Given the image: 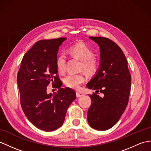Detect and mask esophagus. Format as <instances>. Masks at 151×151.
<instances>
[{
	"label": "esophagus",
	"instance_id": "esophagus-1",
	"mask_svg": "<svg viewBox=\"0 0 151 151\" xmlns=\"http://www.w3.org/2000/svg\"><path fill=\"white\" fill-rule=\"evenodd\" d=\"M84 95L83 93L79 92V91H76V96L78 97H83Z\"/></svg>",
	"mask_w": 151,
	"mask_h": 151
}]
</instances>
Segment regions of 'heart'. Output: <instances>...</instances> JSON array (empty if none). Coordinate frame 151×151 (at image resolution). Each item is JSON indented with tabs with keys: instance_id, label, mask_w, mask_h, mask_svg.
I'll use <instances>...</instances> for the list:
<instances>
[{
	"instance_id": "obj_1",
	"label": "heart",
	"mask_w": 151,
	"mask_h": 151,
	"mask_svg": "<svg viewBox=\"0 0 151 151\" xmlns=\"http://www.w3.org/2000/svg\"><path fill=\"white\" fill-rule=\"evenodd\" d=\"M68 52L72 56L81 60L80 70H83L88 76L95 74L98 70L99 61L97 58L93 55V51L86 44L80 42L76 43L69 47ZM56 67L59 73H64L67 67V58L65 55L61 54L58 55L55 61ZM84 81L83 73H70L63 79L65 86L72 89H78L81 84Z\"/></svg>"
}]
</instances>
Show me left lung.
<instances>
[{
    "label": "left lung",
    "instance_id": "left-lung-1",
    "mask_svg": "<svg viewBox=\"0 0 151 151\" xmlns=\"http://www.w3.org/2000/svg\"><path fill=\"white\" fill-rule=\"evenodd\" d=\"M90 38L100 47L101 64L97 74L86 84L96 93L90 95L91 104L87 119L92 128L105 131L115 126L127 107L131 78L126 58L116 43L105 37Z\"/></svg>",
    "mask_w": 151,
    "mask_h": 151
}]
</instances>
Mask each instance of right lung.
I'll return each instance as SVG.
<instances>
[{"instance_id": "1", "label": "right lung", "mask_w": 151, "mask_h": 151, "mask_svg": "<svg viewBox=\"0 0 151 151\" xmlns=\"http://www.w3.org/2000/svg\"><path fill=\"white\" fill-rule=\"evenodd\" d=\"M67 38L42 40L25 54L17 74L20 104L28 120L37 128L52 131L63 124L69 106L76 94L68 87L61 88L55 64L59 47ZM59 88L53 96L46 93L50 83Z\"/></svg>"}]
</instances>
